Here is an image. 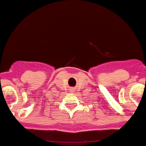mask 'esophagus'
Here are the masks:
<instances>
[{"mask_svg":"<svg viewBox=\"0 0 146 146\" xmlns=\"http://www.w3.org/2000/svg\"><path fill=\"white\" fill-rule=\"evenodd\" d=\"M71 90H72V91H73V92H74V90H75V88H72V89H71Z\"/></svg>","mask_w":146,"mask_h":146,"instance_id":"1","label":"esophagus"}]
</instances>
